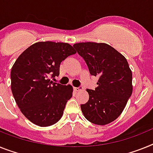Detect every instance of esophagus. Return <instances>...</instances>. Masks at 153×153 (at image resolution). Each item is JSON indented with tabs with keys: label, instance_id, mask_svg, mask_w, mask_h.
I'll return each instance as SVG.
<instances>
[{
	"label": "esophagus",
	"instance_id": "esophagus-1",
	"mask_svg": "<svg viewBox=\"0 0 153 153\" xmlns=\"http://www.w3.org/2000/svg\"><path fill=\"white\" fill-rule=\"evenodd\" d=\"M82 86H79V87H74V90L75 92H79V91L82 90Z\"/></svg>",
	"mask_w": 153,
	"mask_h": 153
}]
</instances>
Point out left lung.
<instances>
[{"label": "left lung", "mask_w": 153, "mask_h": 153, "mask_svg": "<svg viewBox=\"0 0 153 153\" xmlns=\"http://www.w3.org/2000/svg\"><path fill=\"white\" fill-rule=\"evenodd\" d=\"M83 57L91 75L98 76V86L86 89L89 98L81 105L85 117L98 125L116 120L132 93V72L126 58L111 46L103 43L73 45Z\"/></svg>", "instance_id": "left-lung-1"}]
</instances>
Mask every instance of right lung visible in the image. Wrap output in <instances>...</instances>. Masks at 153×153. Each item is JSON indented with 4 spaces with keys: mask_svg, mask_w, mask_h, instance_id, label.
<instances>
[{
    "mask_svg": "<svg viewBox=\"0 0 153 153\" xmlns=\"http://www.w3.org/2000/svg\"><path fill=\"white\" fill-rule=\"evenodd\" d=\"M76 53L66 43L38 42L22 52L11 71V88L24 116L40 127L56 124L72 96L71 85L53 82L59 75L60 65Z\"/></svg>",
    "mask_w": 153,
    "mask_h": 153,
    "instance_id": "1",
    "label": "right lung"
}]
</instances>
